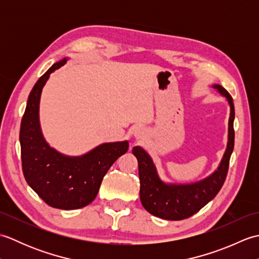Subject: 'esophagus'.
<instances>
[{"label":"esophagus","instance_id":"34e87169","mask_svg":"<svg viewBox=\"0 0 259 259\" xmlns=\"http://www.w3.org/2000/svg\"><path fill=\"white\" fill-rule=\"evenodd\" d=\"M142 136H144V131H142V129H140V128H137L136 131H135L136 138L140 139V138H142Z\"/></svg>","mask_w":259,"mask_h":259}]
</instances>
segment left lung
I'll use <instances>...</instances> for the list:
<instances>
[{
	"label": "left lung",
	"instance_id": "8db88e82",
	"mask_svg": "<svg viewBox=\"0 0 259 259\" xmlns=\"http://www.w3.org/2000/svg\"><path fill=\"white\" fill-rule=\"evenodd\" d=\"M223 96L229 106L228 141L226 151L212 174L194 183H167L160 178L151 156L144 148L136 146L133 153L138 160L140 179V200L148 212L166 221H181L199 211L211 201L226 179L229 159L234 150V102L229 93L221 84L211 85Z\"/></svg>",
	"mask_w": 259,
	"mask_h": 259
}]
</instances>
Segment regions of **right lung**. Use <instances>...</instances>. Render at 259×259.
I'll return each mask as SVG.
<instances>
[{"mask_svg":"<svg viewBox=\"0 0 259 259\" xmlns=\"http://www.w3.org/2000/svg\"><path fill=\"white\" fill-rule=\"evenodd\" d=\"M68 60L54 63L33 87L20 130L26 183L49 206L65 210L85 207L95 200L104 175L129 148L126 140L104 142L81 156H68L49 145L40 123L42 90L50 74Z\"/></svg>","mask_w":259,"mask_h":259,"instance_id":"add662e5","label":"right lung"}]
</instances>
